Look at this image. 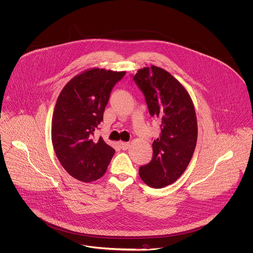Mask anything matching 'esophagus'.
I'll return each mask as SVG.
<instances>
[{"label": "esophagus", "instance_id": "esophagus-1", "mask_svg": "<svg viewBox=\"0 0 253 253\" xmlns=\"http://www.w3.org/2000/svg\"><path fill=\"white\" fill-rule=\"evenodd\" d=\"M129 146H130V144L128 142H121L120 143V147L123 151H126L129 148Z\"/></svg>", "mask_w": 253, "mask_h": 253}]
</instances>
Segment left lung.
I'll return each mask as SVG.
<instances>
[{"label": "left lung", "mask_w": 253, "mask_h": 253, "mask_svg": "<svg viewBox=\"0 0 253 253\" xmlns=\"http://www.w3.org/2000/svg\"><path fill=\"white\" fill-rule=\"evenodd\" d=\"M133 80L145 95L150 115L161 122L153 159L140 168L139 174L150 187L163 188L182 175L193 156L197 142L194 105L184 86L162 68L140 69Z\"/></svg>", "instance_id": "1"}]
</instances>
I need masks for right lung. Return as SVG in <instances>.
<instances>
[{
	"instance_id": "1",
	"label": "right lung",
	"mask_w": 253,
	"mask_h": 253,
	"mask_svg": "<svg viewBox=\"0 0 253 253\" xmlns=\"http://www.w3.org/2000/svg\"><path fill=\"white\" fill-rule=\"evenodd\" d=\"M126 72L93 68L74 77L60 92L51 137L65 170L83 182L100 178L115 153L101 137L93 138L103 119L110 92Z\"/></svg>"
}]
</instances>
